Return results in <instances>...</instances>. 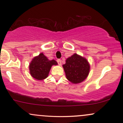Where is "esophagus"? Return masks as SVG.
Segmentation results:
<instances>
[{
	"mask_svg": "<svg viewBox=\"0 0 123 123\" xmlns=\"http://www.w3.org/2000/svg\"><path fill=\"white\" fill-rule=\"evenodd\" d=\"M57 61L58 63V65H61V60L60 59H58V60H57Z\"/></svg>",
	"mask_w": 123,
	"mask_h": 123,
	"instance_id": "1",
	"label": "esophagus"
}]
</instances>
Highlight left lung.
Returning a JSON list of instances; mask_svg holds the SVG:
<instances>
[{"mask_svg":"<svg viewBox=\"0 0 123 123\" xmlns=\"http://www.w3.org/2000/svg\"><path fill=\"white\" fill-rule=\"evenodd\" d=\"M63 68L67 79L72 83L77 84L86 79L90 66L86 58L74 54L66 59Z\"/></svg>","mask_w":123,"mask_h":123,"instance_id":"1","label":"left lung"}]
</instances>
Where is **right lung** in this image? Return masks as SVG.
I'll return each instance as SVG.
<instances>
[{"instance_id":"1","label":"right lung","mask_w":123,"mask_h":123,"mask_svg":"<svg viewBox=\"0 0 123 123\" xmlns=\"http://www.w3.org/2000/svg\"><path fill=\"white\" fill-rule=\"evenodd\" d=\"M57 65L55 61L48 60L43 53H41L31 61L29 65L30 73L35 79L43 80L47 77L51 66Z\"/></svg>"}]
</instances>
